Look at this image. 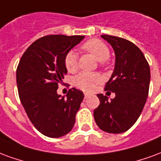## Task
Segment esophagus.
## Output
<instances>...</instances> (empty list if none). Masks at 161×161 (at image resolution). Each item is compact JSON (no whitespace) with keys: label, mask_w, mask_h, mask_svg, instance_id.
<instances>
[{"label":"esophagus","mask_w":161,"mask_h":161,"mask_svg":"<svg viewBox=\"0 0 161 161\" xmlns=\"http://www.w3.org/2000/svg\"><path fill=\"white\" fill-rule=\"evenodd\" d=\"M84 96H85V98H86L87 97H89V96H90V94H89V93H87V92H84Z\"/></svg>","instance_id":"esophagus-1"}]
</instances>
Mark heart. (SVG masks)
Returning <instances> with one entry per match:
<instances>
[{"label":"heart","mask_w":161,"mask_h":161,"mask_svg":"<svg viewBox=\"0 0 161 161\" xmlns=\"http://www.w3.org/2000/svg\"><path fill=\"white\" fill-rule=\"evenodd\" d=\"M82 50L87 51L104 64L110 56V50L104 42L98 39H90L82 45ZM64 65L69 72H75L78 68V56L75 50H69L64 56ZM101 80L100 76L95 73L82 72L75 77L74 84L85 91H91Z\"/></svg>","instance_id":"heart-1"}]
</instances>
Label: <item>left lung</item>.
Instances as JSON below:
<instances>
[{"mask_svg": "<svg viewBox=\"0 0 161 161\" xmlns=\"http://www.w3.org/2000/svg\"><path fill=\"white\" fill-rule=\"evenodd\" d=\"M113 48L116 56L114 71L105 90L116 97L98 94L100 104L93 111L96 124L107 133L120 134L133 126L143 110L148 95L150 68L138 47L122 37L101 35Z\"/></svg>", "mask_w": 161, "mask_h": 161, "instance_id": "8db88e82", "label": "left lung"}]
</instances>
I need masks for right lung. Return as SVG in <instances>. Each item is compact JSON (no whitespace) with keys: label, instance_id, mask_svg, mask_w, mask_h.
<instances>
[{"label":"right lung","instance_id":"obj_1","mask_svg":"<svg viewBox=\"0 0 161 161\" xmlns=\"http://www.w3.org/2000/svg\"><path fill=\"white\" fill-rule=\"evenodd\" d=\"M85 36L49 35L28 47L19 63L16 81L21 104L31 124L40 133L51 138L71 131L75 115L84 98L78 89L57 94L58 83L67 69L64 56Z\"/></svg>","mask_w":161,"mask_h":161}]
</instances>
